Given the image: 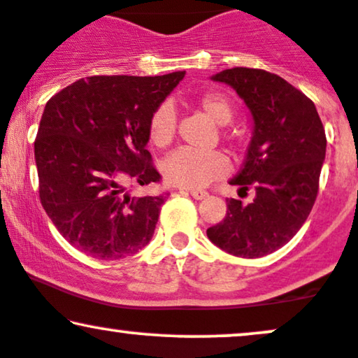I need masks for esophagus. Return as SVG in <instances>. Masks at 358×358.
<instances>
[{
  "label": "esophagus",
  "mask_w": 358,
  "mask_h": 358,
  "mask_svg": "<svg viewBox=\"0 0 358 358\" xmlns=\"http://www.w3.org/2000/svg\"><path fill=\"white\" fill-rule=\"evenodd\" d=\"M189 194H191L194 199H197V201L206 199V197L209 196V194H207L206 191H199V189H192V191H189Z\"/></svg>",
  "instance_id": "esophagus-1"
}]
</instances>
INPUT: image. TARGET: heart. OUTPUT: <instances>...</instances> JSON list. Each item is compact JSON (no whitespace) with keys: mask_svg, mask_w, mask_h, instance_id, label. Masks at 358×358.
<instances>
[{"mask_svg":"<svg viewBox=\"0 0 358 358\" xmlns=\"http://www.w3.org/2000/svg\"><path fill=\"white\" fill-rule=\"evenodd\" d=\"M196 108L217 126L232 121L234 108L226 96L207 92L196 101ZM148 136L152 145L164 149L174 141L176 116L169 106H159L148 122ZM229 172V162L224 154L196 152L179 149L162 162V176L172 186L184 189H202L214 180L222 179Z\"/></svg>","mask_w":358,"mask_h":358,"instance_id":"obj_1","label":"heart"}]
</instances>
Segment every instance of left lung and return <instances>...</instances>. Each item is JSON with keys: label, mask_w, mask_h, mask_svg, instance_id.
<instances>
[{"label": "left lung", "mask_w": 358, "mask_h": 358, "mask_svg": "<svg viewBox=\"0 0 358 358\" xmlns=\"http://www.w3.org/2000/svg\"><path fill=\"white\" fill-rule=\"evenodd\" d=\"M213 79L234 87L252 114V139L231 184L241 191L254 186L255 199L247 206L227 199L226 217L207 237L236 257H264L292 239L314 207L325 129L315 104L277 74L232 68Z\"/></svg>", "instance_id": "left-lung-1"}]
</instances>
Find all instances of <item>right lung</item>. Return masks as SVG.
Instances as JSON below:
<instances>
[{
  "mask_svg": "<svg viewBox=\"0 0 358 358\" xmlns=\"http://www.w3.org/2000/svg\"><path fill=\"white\" fill-rule=\"evenodd\" d=\"M184 74L83 78L46 103L34 141L39 201L90 257H127L152 239L169 192L139 197L127 187L161 180L148 122Z\"/></svg>",
  "mask_w": 358,
  "mask_h": 358,
  "instance_id": "obj_1",
  "label": "right lung"
}]
</instances>
